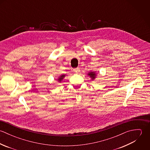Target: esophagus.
<instances>
[{
	"mask_svg": "<svg viewBox=\"0 0 150 150\" xmlns=\"http://www.w3.org/2000/svg\"><path fill=\"white\" fill-rule=\"evenodd\" d=\"M73 71L76 73H78L80 71V68L79 67H77V68H76V69H73Z\"/></svg>",
	"mask_w": 150,
	"mask_h": 150,
	"instance_id": "34e87169",
	"label": "esophagus"
}]
</instances>
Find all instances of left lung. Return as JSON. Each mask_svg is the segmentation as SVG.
<instances>
[{"label":"left lung","mask_w":150,"mask_h":150,"mask_svg":"<svg viewBox=\"0 0 150 150\" xmlns=\"http://www.w3.org/2000/svg\"><path fill=\"white\" fill-rule=\"evenodd\" d=\"M96 71H89L87 75L91 78V80H95V79L96 78L97 74H96Z\"/></svg>","instance_id":"1"}]
</instances>
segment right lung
I'll return each mask as SVG.
<instances>
[{
	"mask_svg": "<svg viewBox=\"0 0 150 150\" xmlns=\"http://www.w3.org/2000/svg\"><path fill=\"white\" fill-rule=\"evenodd\" d=\"M65 76H66V74H62V75H61L59 77H58L57 81H58L59 83H61L62 81L63 80V79L65 77Z\"/></svg>",
	"mask_w": 150,
	"mask_h": 150,
	"instance_id": "1",
	"label": "right lung"
}]
</instances>
